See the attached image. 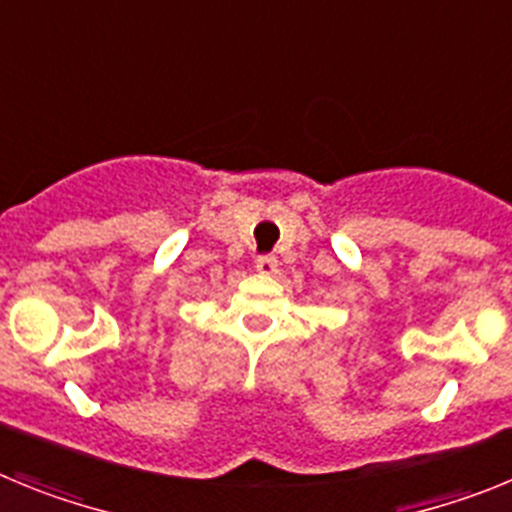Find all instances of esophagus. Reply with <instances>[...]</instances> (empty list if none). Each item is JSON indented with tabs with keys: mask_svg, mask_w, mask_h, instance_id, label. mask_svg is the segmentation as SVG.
Returning a JSON list of instances; mask_svg holds the SVG:
<instances>
[{
	"mask_svg": "<svg viewBox=\"0 0 512 512\" xmlns=\"http://www.w3.org/2000/svg\"><path fill=\"white\" fill-rule=\"evenodd\" d=\"M277 266V256H271V253H264V256L256 259V271H259V274H266V277H269V274H277Z\"/></svg>",
	"mask_w": 512,
	"mask_h": 512,
	"instance_id": "obj_1",
	"label": "esophagus"
}]
</instances>
